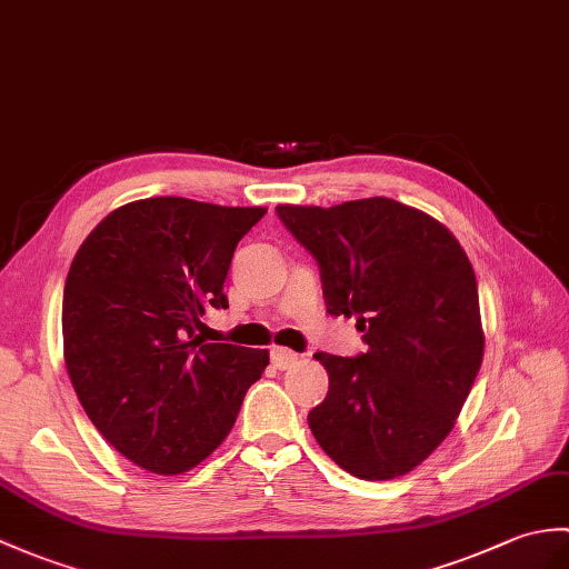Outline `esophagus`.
Listing matches in <instances>:
<instances>
[{"label": "esophagus", "instance_id": "esophagus-1", "mask_svg": "<svg viewBox=\"0 0 569 569\" xmlns=\"http://www.w3.org/2000/svg\"><path fill=\"white\" fill-rule=\"evenodd\" d=\"M271 363L279 368V371H286V368H293L298 363V353L290 349H271Z\"/></svg>", "mask_w": 569, "mask_h": 569}]
</instances>
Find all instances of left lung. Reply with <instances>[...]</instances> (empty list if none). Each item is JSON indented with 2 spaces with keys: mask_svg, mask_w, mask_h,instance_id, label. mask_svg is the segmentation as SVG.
Segmentation results:
<instances>
[{
  "mask_svg": "<svg viewBox=\"0 0 569 569\" xmlns=\"http://www.w3.org/2000/svg\"><path fill=\"white\" fill-rule=\"evenodd\" d=\"M276 216L320 267L329 315L356 317L366 353H315L327 398L310 431L361 480H392L427 460L463 409L485 335L478 281L448 228L392 198Z\"/></svg>",
  "mask_w": 569,
  "mask_h": 569,
  "instance_id": "1",
  "label": "left lung"
}]
</instances>
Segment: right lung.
Returning <instances> with one entry per match:
<instances>
[{
	"label": "right lung",
	"instance_id": "1",
	"mask_svg": "<svg viewBox=\"0 0 569 569\" xmlns=\"http://www.w3.org/2000/svg\"><path fill=\"white\" fill-rule=\"evenodd\" d=\"M263 208L162 196L116 208L72 259L62 296L64 363L106 441L130 463L179 475L230 433L267 349L206 345L201 317L228 308L237 242Z\"/></svg>",
	"mask_w": 569,
	"mask_h": 569
}]
</instances>
